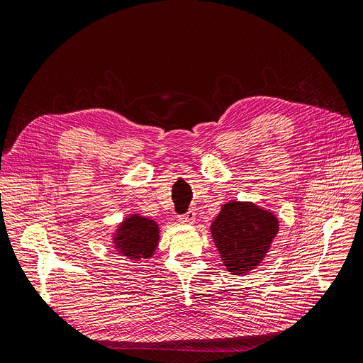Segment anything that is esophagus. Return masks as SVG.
Instances as JSON below:
<instances>
[{
  "label": "esophagus",
  "instance_id": "1",
  "mask_svg": "<svg viewBox=\"0 0 363 363\" xmlns=\"http://www.w3.org/2000/svg\"><path fill=\"white\" fill-rule=\"evenodd\" d=\"M179 221H180V224L191 225V224L195 223V213L194 212H188L186 215H182V216H179Z\"/></svg>",
  "mask_w": 363,
  "mask_h": 363
}]
</instances>
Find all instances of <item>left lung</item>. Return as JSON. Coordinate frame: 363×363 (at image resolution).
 <instances>
[{
  "label": "left lung",
  "instance_id": "left-lung-1",
  "mask_svg": "<svg viewBox=\"0 0 363 363\" xmlns=\"http://www.w3.org/2000/svg\"><path fill=\"white\" fill-rule=\"evenodd\" d=\"M277 215L251 201L223 204L211 224V235L223 265L233 276H244L265 260L279 233Z\"/></svg>",
  "mask_w": 363,
  "mask_h": 363
}]
</instances>
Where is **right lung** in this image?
<instances>
[{"instance_id": "right-lung-1", "label": "right lung", "mask_w": 363, "mask_h": 363, "mask_svg": "<svg viewBox=\"0 0 363 363\" xmlns=\"http://www.w3.org/2000/svg\"><path fill=\"white\" fill-rule=\"evenodd\" d=\"M160 239V227L155 219L130 213L112 233V245L119 256L140 263L155 255Z\"/></svg>"}]
</instances>
